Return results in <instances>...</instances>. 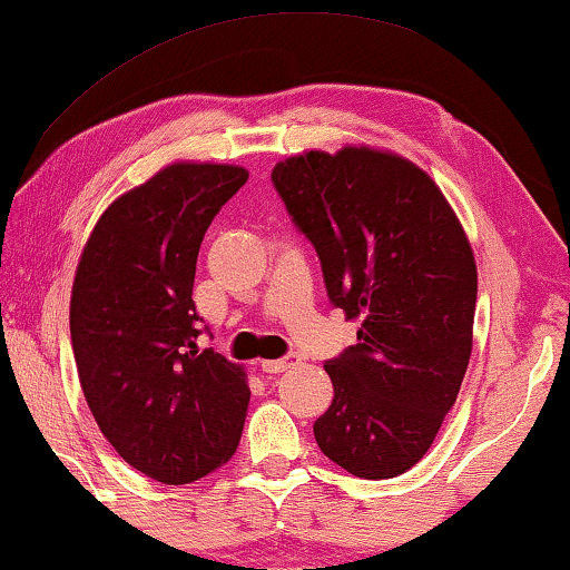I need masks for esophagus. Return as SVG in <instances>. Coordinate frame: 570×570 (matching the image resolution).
<instances>
[{
	"label": "esophagus",
	"instance_id": "obj_1",
	"mask_svg": "<svg viewBox=\"0 0 570 570\" xmlns=\"http://www.w3.org/2000/svg\"><path fill=\"white\" fill-rule=\"evenodd\" d=\"M297 362H301V356H297V354H287L283 358H265V362H262V372L279 374V372L291 370V366H295Z\"/></svg>",
	"mask_w": 570,
	"mask_h": 570
}]
</instances>
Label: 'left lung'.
<instances>
[{"mask_svg": "<svg viewBox=\"0 0 570 570\" xmlns=\"http://www.w3.org/2000/svg\"><path fill=\"white\" fill-rule=\"evenodd\" d=\"M273 183L318 252L358 344L323 366L334 402L318 449L362 479L405 474L459 397L474 344L476 262L431 175L395 153L341 147L277 163Z\"/></svg>", "mask_w": 570, "mask_h": 570, "instance_id": "obj_1", "label": "left lung"}]
</instances>
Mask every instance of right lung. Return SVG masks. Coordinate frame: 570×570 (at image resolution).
I'll return each instance as SVG.
<instances>
[{
    "instance_id": "right-lung-1",
    "label": "right lung",
    "mask_w": 570,
    "mask_h": 570,
    "mask_svg": "<svg viewBox=\"0 0 570 570\" xmlns=\"http://www.w3.org/2000/svg\"><path fill=\"white\" fill-rule=\"evenodd\" d=\"M249 173L173 163L101 214L78 259L71 341L83 397L129 466L190 484L234 456L249 387L239 364L198 352L200 242Z\"/></svg>"
}]
</instances>
